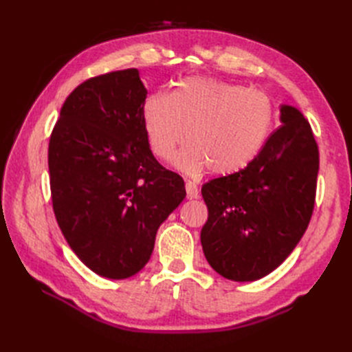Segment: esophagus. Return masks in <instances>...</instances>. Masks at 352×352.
I'll list each match as a JSON object with an SVG mask.
<instances>
[{
	"label": "esophagus",
	"instance_id": "obj_1",
	"mask_svg": "<svg viewBox=\"0 0 352 352\" xmlns=\"http://www.w3.org/2000/svg\"><path fill=\"white\" fill-rule=\"evenodd\" d=\"M186 195H188V199H195L199 195L198 186L193 182H186Z\"/></svg>",
	"mask_w": 352,
	"mask_h": 352
}]
</instances>
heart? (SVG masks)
Here are the masks:
<instances>
[{"instance_id": "heart-1", "label": "heart", "mask_w": 352, "mask_h": 352, "mask_svg": "<svg viewBox=\"0 0 352 352\" xmlns=\"http://www.w3.org/2000/svg\"><path fill=\"white\" fill-rule=\"evenodd\" d=\"M274 118L266 94L203 77L180 81L170 94L148 95L142 106L145 136L157 159L170 160L186 133L188 146L175 163L190 175L245 169L265 146Z\"/></svg>"}]
</instances>
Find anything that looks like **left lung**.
Listing matches in <instances>:
<instances>
[{
  "mask_svg": "<svg viewBox=\"0 0 352 352\" xmlns=\"http://www.w3.org/2000/svg\"><path fill=\"white\" fill-rule=\"evenodd\" d=\"M281 126L245 169L201 189L208 218L204 256L233 281H256L278 267L309 227L316 197L319 151L307 119L281 106Z\"/></svg>",
  "mask_w": 352,
  "mask_h": 352,
  "instance_id": "8db88e82",
  "label": "left lung"
}]
</instances>
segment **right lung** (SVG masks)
Listing matches in <instances>:
<instances>
[{
	"label": "right lung",
	"mask_w": 352,
	"mask_h": 352,
	"mask_svg": "<svg viewBox=\"0 0 352 352\" xmlns=\"http://www.w3.org/2000/svg\"><path fill=\"white\" fill-rule=\"evenodd\" d=\"M146 89L138 69L77 86L52 129V208L77 257L101 276L124 280L151 257L157 230L186 197L183 178L155 160L145 136Z\"/></svg>",
	"instance_id": "obj_1"
}]
</instances>
